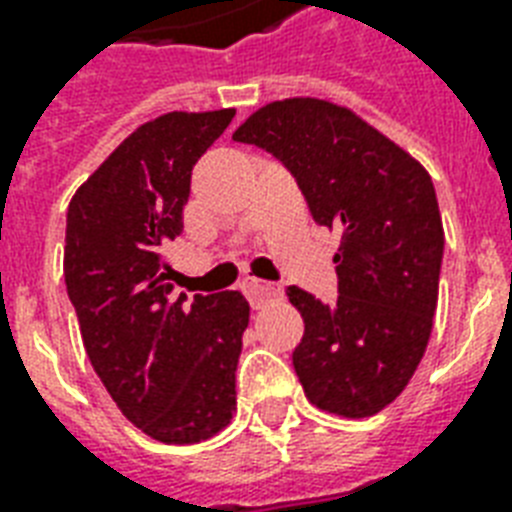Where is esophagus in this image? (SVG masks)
Returning a JSON list of instances; mask_svg holds the SVG:
<instances>
[{"instance_id":"1","label":"esophagus","mask_w":512,"mask_h":512,"mask_svg":"<svg viewBox=\"0 0 512 512\" xmlns=\"http://www.w3.org/2000/svg\"><path fill=\"white\" fill-rule=\"evenodd\" d=\"M244 292H247L252 308H260L265 300L279 297V287H276V284H268V281H257V279H249L247 284H244Z\"/></svg>"}]
</instances>
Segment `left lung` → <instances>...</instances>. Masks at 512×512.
I'll return each mask as SVG.
<instances>
[{
	"instance_id": "obj_1",
	"label": "left lung",
	"mask_w": 512,
	"mask_h": 512,
	"mask_svg": "<svg viewBox=\"0 0 512 512\" xmlns=\"http://www.w3.org/2000/svg\"><path fill=\"white\" fill-rule=\"evenodd\" d=\"M233 140L287 164L313 220L340 231L335 303L289 287L305 321L292 364L313 406L372 417L409 385L433 332L444 223L428 170L356 111L305 95L265 103Z\"/></svg>"
}]
</instances>
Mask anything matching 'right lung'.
<instances>
[{"mask_svg":"<svg viewBox=\"0 0 512 512\" xmlns=\"http://www.w3.org/2000/svg\"><path fill=\"white\" fill-rule=\"evenodd\" d=\"M236 108L140 124L68 204L63 276L84 350L127 420L162 444H199L236 412L249 303L241 292L172 295L164 247L183 233L199 156Z\"/></svg>","mask_w":512,"mask_h":512,"instance_id":"right-lung-1","label":"right lung"}]
</instances>
